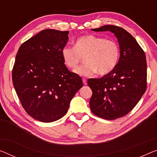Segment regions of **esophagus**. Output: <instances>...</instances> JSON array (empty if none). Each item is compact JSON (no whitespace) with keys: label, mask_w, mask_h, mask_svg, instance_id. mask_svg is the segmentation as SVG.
<instances>
[{"label":"esophagus","mask_w":157,"mask_h":157,"mask_svg":"<svg viewBox=\"0 0 157 157\" xmlns=\"http://www.w3.org/2000/svg\"><path fill=\"white\" fill-rule=\"evenodd\" d=\"M82 82H83V84L84 85H86V84H87V82H86V79L85 78H82Z\"/></svg>","instance_id":"obj_1"}]
</instances>
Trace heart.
Listing matches in <instances>:
<instances>
[{
  "label": "heart",
  "instance_id": "1",
  "mask_svg": "<svg viewBox=\"0 0 157 157\" xmlns=\"http://www.w3.org/2000/svg\"><path fill=\"white\" fill-rule=\"evenodd\" d=\"M121 49L116 41L95 35H85L75 42V47L65 46L62 58L65 65L75 69L85 58V63L74 72L79 75L92 76L98 72L106 75L116 68L118 63Z\"/></svg>",
  "mask_w": 157,
  "mask_h": 157
}]
</instances>
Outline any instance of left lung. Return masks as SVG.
<instances>
[{"instance_id":"1","label":"left lung","mask_w":157,"mask_h":157,"mask_svg":"<svg viewBox=\"0 0 157 157\" xmlns=\"http://www.w3.org/2000/svg\"><path fill=\"white\" fill-rule=\"evenodd\" d=\"M92 30L111 32L120 45V58L116 68L101 78L87 80L92 90L91 111L101 118L114 120L129 113L145 92L146 56L134 37L123 28L105 25Z\"/></svg>"}]
</instances>
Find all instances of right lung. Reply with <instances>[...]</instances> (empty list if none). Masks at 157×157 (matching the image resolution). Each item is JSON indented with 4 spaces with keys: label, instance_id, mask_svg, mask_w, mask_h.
<instances>
[{
    "label": "right lung",
    "instance_id": "obj_1",
    "mask_svg": "<svg viewBox=\"0 0 157 157\" xmlns=\"http://www.w3.org/2000/svg\"><path fill=\"white\" fill-rule=\"evenodd\" d=\"M68 33L42 30L25 41L16 55L13 86L25 111L41 122H53L63 117L83 86L80 77L67 68L62 58Z\"/></svg>",
    "mask_w": 157,
    "mask_h": 157
}]
</instances>
